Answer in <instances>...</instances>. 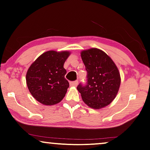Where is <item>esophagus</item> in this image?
Here are the masks:
<instances>
[{"label":"esophagus","instance_id":"esophagus-1","mask_svg":"<svg viewBox=\"0 0 150 150\" xmlns=\"http://www.w3.org/2000/svg\"><path fill=\"white\" fill-rule=\"evenodd\" d=\"M78 84V81H71L70 82V86H73V87H76Z\"/></svg>","mask_w":150,"mask_h":150}]
</instances>
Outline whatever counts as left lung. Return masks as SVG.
I'll return each instance as SVG.
<instances>
[{"label":"left lung","mask_w":150,"mask_h":150,"mask_svg":"<svg viewBox=\"0 0 150 150\" xmlns=\"http://www.w3.org/2000/svg\"><path fill=\"white\" fill-rule=\"evenodd\" d=\"M87 71L85 86L79 84L77 91L89 107L100 109L109 105L118 92L120 75L113 60L100 49L91 48L81 52Z\"/></svg>","instance_id":"obj_1"}]
</instances>
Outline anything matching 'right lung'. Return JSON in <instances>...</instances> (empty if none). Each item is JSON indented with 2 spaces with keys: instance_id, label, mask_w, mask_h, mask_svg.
<instances>
[{
  "instance_id": "right-lung-1",
  "label": "right lung",
  "mask_w": 150,
  "mask_h": 150,
  "mask_svg": "<svg viewBox=\"0 0 150 150\" xmlns=\"http://www.w3.org/2000/svg\"><path fill=\"white\" fill-rule=\"evenodd\" d=\"M69 51H47L38 57L28 70L26 83L30 93L44 105H54L63 100L69 87L64 64Z\"/></svg>"
}]
</instances>
